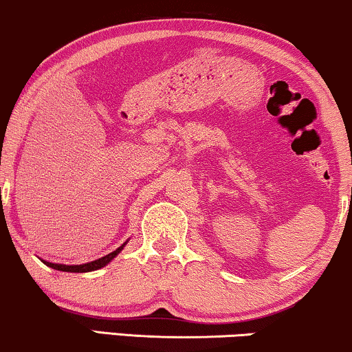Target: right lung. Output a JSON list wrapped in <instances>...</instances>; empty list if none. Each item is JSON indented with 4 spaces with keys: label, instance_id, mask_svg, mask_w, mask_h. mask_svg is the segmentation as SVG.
<instances>
[{
    "label": "right lung",
    "instance_id": "obj_1",
    "mask_svg": "<svg viewBox=\"0 0 352 352\" xmlns=\"http://www.w3.org/2000/svg\"><path fill=\"white\" fill-rule=\"evenodd\" d=\"M124 245V242L122 247H118L115 252L105 254V256L96 259V261H91V263H85V264H74V266H69V264H56V263H47V261H43L46 264V266H50L52 269H56V271H64V272H91V271H98V269L107 266V264L112 261V259L117 256V254L122 252Z\"/></svg>",
    "mask_w": 352,
    "mask_h": 352
}]
</instances>
